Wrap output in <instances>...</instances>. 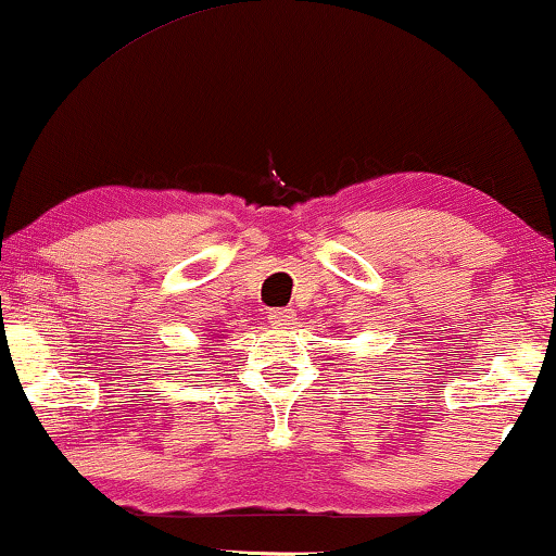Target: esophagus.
<instances>
[{
  "label": "esophagus",
  "mask_w": 556,
  "mask_h": 556,
  "mask_svg": "<svg viewBox=\"0 0 556 556\" xmlns=\"http://www.w3.org/2000/svg\"><path fill=\"white\" fill-rule=\"evenodd\" d=\"M268 321L276 326V329H286V326H291V321H293V311L291 308L268 311Z\"/></svg>",
  "instance_id": "34e87169"
}]
</instances>
